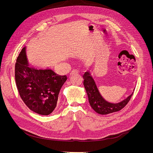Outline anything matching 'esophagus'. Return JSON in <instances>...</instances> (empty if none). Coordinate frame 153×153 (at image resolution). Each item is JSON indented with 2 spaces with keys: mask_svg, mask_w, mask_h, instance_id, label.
Here are the masks:
<instances>
[{
  "mask_svg": "<svg viewBox=\"0 0 153 153\" xmlns=\"http://www.w3.org/2000/svg\"><path fill=\"white\" fill-rule=\"evenodd\" d=\"M78 73V71L77 70H73L72 71H71V73Z\"/></svg>",
  "mask_w": 153,
  "mask_h": 153,
  "instance_id": "esophagus-1",
  "label": "esophagus"
}]
</instances>
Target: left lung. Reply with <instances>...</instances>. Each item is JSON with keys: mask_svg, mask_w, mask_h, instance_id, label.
<instances>
[{"mask_svg": "<svg viewBox=\"0 0 153 153\" xmlns=\"http://www.w3.org/2000/svg\"><path fill=\"white\" fill-rule=\"evenodd\" d=\"M84 85L91 107L96 112L101 115H106L117 112L123 108L130 100L132 93L126 99L118 103H110L105 100L101 95L96 82L89 71H86L84 76Z\"/></svg>", "mask_w": 153, "mask_h": 153, "instance_id": "left-lung-1", "label": "left lung"}]
</instances>
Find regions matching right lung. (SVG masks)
Segmentation results:
<instances>
[{
  "mask_svg": "<svg viewBox=\"0 0 153 153\" xmlns=\"http://www.w3.org/2000/svg\"><path fill=\"white\" fill-rule=\"evenodd\" d=\"M66 80V75H57L49 68L30 65L26 47L22 48L15 64V80L21 98L32 111L43 115L52 113Z\"/></svg>",
  "mask_w": 153,
  "mask_h": 153,
  "instance_id": "right-lung-1",
  "label": "right lung"
}]
</instances>
